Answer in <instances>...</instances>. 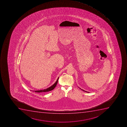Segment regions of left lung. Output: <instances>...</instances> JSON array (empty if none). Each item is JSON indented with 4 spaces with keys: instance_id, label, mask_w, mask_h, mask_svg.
<instances>
[{
    "instance_id": "1",
    "label": "left lung",
    "mask_w": 127,
    "mask_h": 127,
    "mask_svg": "<svg viewBox=\"0 0 127 127\" xmlns=\"http://www.w3.org/2000/svg\"><path fill=\"white\" fill-rule=\"evenodd\" d=\"M79 88L80 89H81L82 90H83V91H84V92H88V93H89V92H86V91H85L84 90H83V89H81L80 88Z\"/></svg>"
}]
</instances>
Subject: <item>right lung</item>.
<instances>
[{
    "label": "right lung",
    "instance_id": "obj_1",
    "mask_svg": "<svg viewBox=\"0 0 127 127\" xmlns=\"http://www.w3.org/2000/svg\"><path fill=\"white\" fill-rule=\"evenodd\" d=\"M59 78V77L58 78V79L55 82V83L54 84H53L52 86L49 87V88L46 89H43V90H40L35 91V92H38V93H39V92H49V91L53 90L57 85Z\"/></svg>",
    "mask_w": 127,
    "mask_h": 127
}]
</instances>
